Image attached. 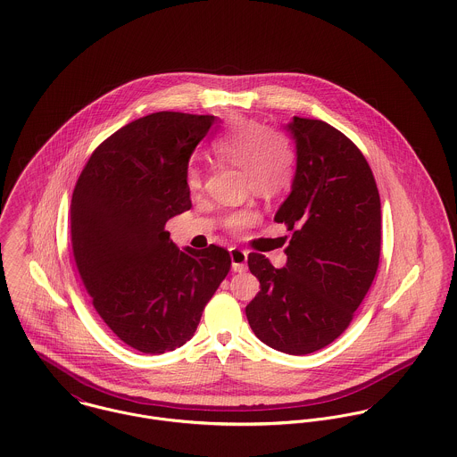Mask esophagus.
Segmentation results:
<instances>
[{
	"instance_id": "obj_1",
	"label": "esophagus",
	"mask_w": 457,
	"mask_h": 457,
	"mask_svg": "<svg viewBox=\"0 0 457 457\" xmlns=\"http://www.w3.org/2000/svg\"><path fill=\"white\" fill-rule=\"evenodd\" d=\"M229 255H231V268L233 271H245L247 270V257L249 253L244 251V249H238V247H231L229 249Z\"/></svg>"
}]
</instances>
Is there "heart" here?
<instances>
[{"label": "heart", "mask_w": 457, "mask_h": 457, "mask_svg": "<svg viewBox=\"0 0 457 457\" xmlns=\"http://www.w3.org/2000/svg\"><path fill=\"white\" fill-rule=\"evenodd\" d=\"M213 153L222 161L244 168L253 193L261 196L282 195L295 180L296 154L289 140L253 119L235 120L215 138ZM187 186L200 189L202 171L198 166H189ZM255 219L257 213L253 210H240L231 213L226 224L229 229L240 231Z\"/></svg>", "instance_id": "heart-1"}]
</instances>
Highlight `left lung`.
Listing matches in <instances>:
<instances>
[{
  "instance_id": "left-lung-1",
  "label": "left lung",
  "mask_w": 457,
  "mask_h": 457,
  "mask_svg": "<svg viewBox=\"0 0 457 457\" xmlns=\"http://www.w3.org/2000/svg\"><path fill=\"white\" fill-rule=\"evenodd\" d=\"M291 193L275 213L293 231L286 266L249 253L261 291L245 313L253 335L286 354L315 353L338 338L364 300L380 257V196L364 155L324 120L293 117Z\"/></svg>"
}]
</instances>
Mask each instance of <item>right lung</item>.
Returning a JSON list of instances; mask_svg holds the SVG:
<instances>
[{"label":"right lung","mask_w":457,"mask_h":457,"mask_svg":"<svg viewBox=\"0 0 457 457\" xmlns=\"http://www.w3.org/2000/svg\"><path fill=\"white\" fill-rule=\"evenodd\" d=\"M213 115L155 112L89 157L70 208L73 257L106 326L145 354L193 338L204 304L229 271L222 247L180 251L166 222L189 210L187 168Z\"/></svg>","instance_id":"1"}]
</instances>
